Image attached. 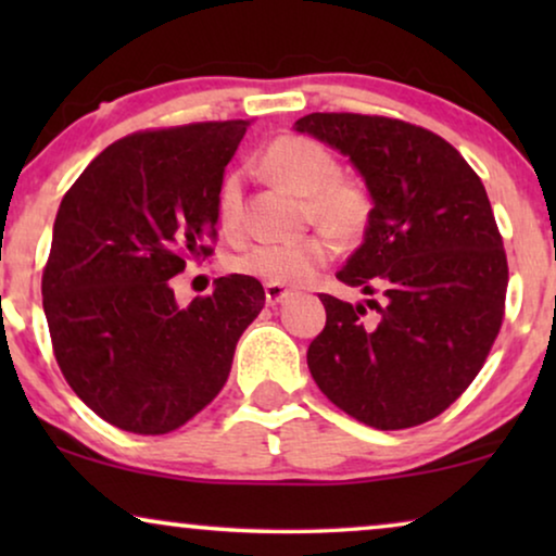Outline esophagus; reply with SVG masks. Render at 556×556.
Listing matches in <instances>:
<instances>
[{
    "label": "esophagus",
    "mask_w": 556,
    "mask_h": 556,
    "mask_svg": "<svg viewBox=\"0 0 556 556\" xmlns=\"http://www.w3.org/2000/svg\"><path fill=\"white\" fill-rule=\"evenodd\" d=\"M288 295H293L291 288L286 286H276V283H265V301H268V306H276V303H283Z\"/></svg>",
    "instance_id": "1"
}]
</instances>
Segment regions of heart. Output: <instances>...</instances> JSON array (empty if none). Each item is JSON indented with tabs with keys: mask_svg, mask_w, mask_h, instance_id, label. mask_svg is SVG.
Here are the masks:
<instances>
[{
	"mask_svg": "<svg viewBox=\"0 0 556 556\" xmlns=\"http://www.w3.org/2000/svg\"><path fill=\"white\" fill-rule=\"evenodd\" d=\"M261 169L273 185L306 197V219L326 232L291 242H257L242 250L232 268L263 283L301 286L333 257V238L359 240L371 217V197L359 179L339 174V162L324 143L308 136H280L263 151ZM217 223L227 235H238L245 223L242 174L230 169L217 187Z\"/></svg>",
	"mask_w": 556,
	"mask_h": 556,
	"instance_id": "1",
	"label": "heart"
}]
</instances>
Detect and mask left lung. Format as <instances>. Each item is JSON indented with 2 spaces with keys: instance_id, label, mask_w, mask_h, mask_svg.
<instances>
[{
  "instance_id": "left-lung-1",
  "label": "left lung",
  "mask_w": 556,
  "mask_h": 556,
  "mask_svg": "<svg viewBox=\"0 0 556 556\" xmlns=\"http://www.w3.org/2000/svg\"><path fill=\"white\" fill-rule=\"evenodd\" d=\"M295 131L352 159L375 202L337 278L379 299L321 293L311 377L369 428L428 422L468 390L504 321L508 263L483 181L458 149L400 118L308 113Z\"/></svg>"
}]
</instances>
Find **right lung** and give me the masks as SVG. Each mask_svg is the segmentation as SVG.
I'll list each match as a JSON object with an SVG mask.
<instances>
[{"mask_svg": "<svg viewBox=\"0 0 556 556\" xmlns=\"http://www.w3.org/2000/svg\"><path fill=\"white\" fill-rule=\"evenodd\" d=\"M250 121H204L124 136L60 202L42 308L73 392L105 422L164 435L223 390L242 331L265 303L225 276L179 308L169 278L212 253L217 187Z\"/></svg>", "mask_w": 556, "mask_h": 556, "instance_id": "add662e5", "label": "right lung"}]
</instances>
